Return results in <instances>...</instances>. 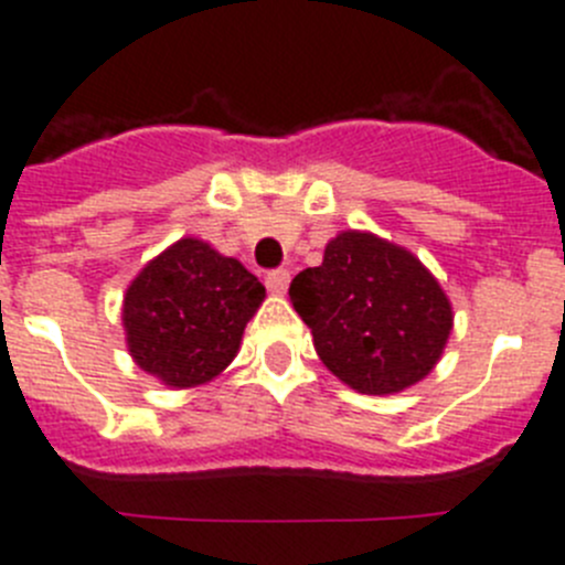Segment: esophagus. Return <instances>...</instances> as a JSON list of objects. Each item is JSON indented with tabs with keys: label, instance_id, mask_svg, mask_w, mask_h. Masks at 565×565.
Here are the masks:
<instances>
[{
	"label": "esophagus",
	"instance_id": "1",
	"mask_svg": "<svg viewBox=\"0 0 565 565\" xmlns=\"http://www.w3.org/2000/svg\"><path fill=\"white\" fill-rule=\"evenodd\" d=\"M264 284H267V289H270L273 295H284L289 287V273L287 270H270L267 276H264Z\"/></svg>",
	"mask_w": 565,
	"mask_h": 565
}]
</instances>
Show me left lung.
Wrapping results in <instances>:
<instances>
[{"label": "left lung", "mask_w": 565, "mask_h": 565, "mask_svg": "<svg viewBox=\"0 0 565 565\" xmlns=\"http://www.w3.org/2000/svg\"><path fill=\"white\" fill-rule=\"evenodd\" d=\"M312 329L315 352L360 394H396L430 374L454 329V309L414 253L363 231H343L289 284Z\"/></svg>", "instance_id": "left-lung-1"}]
</instances>
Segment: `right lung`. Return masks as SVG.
I'll return each instance as SVG.
<instances>
[{"instance_id":"1","label":"right lung","mask_w":565,"mask_h":565,"mask_svg":"<svg viewBox=\"0 0 565 565\" xmlns=\"http://www.w3.org/2000/svg\"><path fill=\"white\" fill-rule=\"evenodd\" d=\"M264 284L202 238H180L151 258L124 295L135 363L171 388L207 383L236 358Z\"/></svg>"}]
</instances>
